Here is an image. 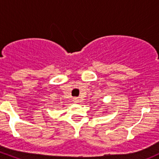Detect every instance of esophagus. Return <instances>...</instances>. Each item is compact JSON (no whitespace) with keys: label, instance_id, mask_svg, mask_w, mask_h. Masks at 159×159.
I'll list each match as a JSON object with an SVG mask.
<instances>
[{"label":"esophagus","instance_id":"obj_1","mask_svg":"<svg viewBox=\"0 0 159 159\" xmlns=\"http://www.w3.org/2000/svg\"><path fill=\"white\" fill-rule=\"evenodd\" d=\"M73 102L75 103H78L80 102V99L78 98H73Z\"/></svg>","mask_w":159,"mask_h":159}]
</instances>
